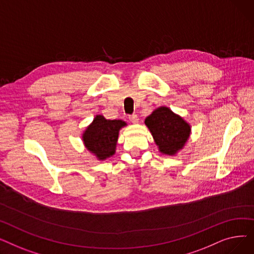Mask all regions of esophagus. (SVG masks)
I'll list each match as a JSON object with an SVG mask.
<instances>
[{
    "label": "esophagus",
    "mask_w": 254,
    "mask_h": 254,
    "mask_svg": "<svg viewBox=\"0 0 254 254\" xmlns=\"http://www.w3.org/2000/svg\"><path fill=\"white\" fill-rule=\"evenodd\" d=\"M128 119H129V122H130L131 124H138V123H139V117H138L136 114L129 115V116H128Z\"/></svg>",
    "instance_id": "esophagus-1"
}]
</instances>
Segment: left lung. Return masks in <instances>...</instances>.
I'll use <instances>...</instances> for the list:
<instances>
[{
	"label": "left lung",
	"instance_id": "8db88e82",
	"mask_svg": "<svg viewBox=\"0 0 254 254\" xmlns=\"http://www.w3.org/2000/svg\"><path fill=\"white\" fill-rule=\"evenodd\" d=\"M149 128L158 150L164 154L175 155L181 150L190 135V126L165 106L158 107L147 118Z\"/></svg>",
	"mask_w": 254,
	"mask_h": 254
}]
</instances>
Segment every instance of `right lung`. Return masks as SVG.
<instances>
[{
	"label": "right lung",
	"mask_w": 254,
	"mask_h": 254,
	"mask_svg": "<svg viewBox=\"0 0 254 254\" xmlns=\"http://www.w3.org/2000/svg\"><path fill=\"white\" fill-rule=\"evenodd\" d=\"M126 126L123 120H109L97 115L82 135L86 149L100 161L112 156L115 153L119 130Z\"/></svg>",
	"instance_id": "obj_1"
}]
</instances>
